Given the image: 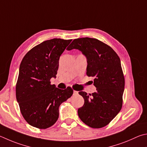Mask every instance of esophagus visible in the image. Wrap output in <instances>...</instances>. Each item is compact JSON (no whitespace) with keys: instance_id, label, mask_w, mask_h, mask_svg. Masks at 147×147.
<instances>
[{"instance_id":"1","label":"esophagus","mask_w":147,"mask_h":147,"mask_svg":"<svg viewBox=\"0 0 147 147\" xmlns=\"http://www.w3.org/2000/svg\"><path fill=\"white\" fill-rule=\"evenodd\" d=\"M78 94V92L76 90H73V95H77Z\"/></svg>"}]
</instances>
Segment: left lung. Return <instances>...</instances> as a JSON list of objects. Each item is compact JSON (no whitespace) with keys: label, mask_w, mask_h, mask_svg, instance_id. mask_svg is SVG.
<instances>
[{"label":"left lung","mask_w":147,"mask_h":147,"mask_svg":"<svg viewBox=\"0 0 147 147\" xmlns=\"http://www.w3.org/2000/svg\"><path fill=\"white\" fill-rule=\"evenodd\" d=\"M73 49L80 51L86 57L87 75L94 77L93 84L96 87V92L92 94L79 92L84 104L78 109V116L90 127H103L115 118L122 107L125 78L121 61L110 46L96 38L74 39L67 50Z\"/></svg>","instance_id":"8db88e82"}]
</instances>
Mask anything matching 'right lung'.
<instances>
[{
	"label": "right lung",
	"instance_id": "obj_1",
	"mask_svg": "<svg viewBox=\"0 0 147 147\" xmlns=\"http://www.w3.org/2000/svg\"><path fill=\"white\" fill-rule=\"evenodd\" d=\"M72 40L53 38L42 42L27 53L21 62L16 85V98L24 118L34 127H51L59 116V107L73 93L51 85L56 78L59 59Z\"/></svg>",
	"mask_w": 147,
	"mask_h": 147
}]
</instances>
